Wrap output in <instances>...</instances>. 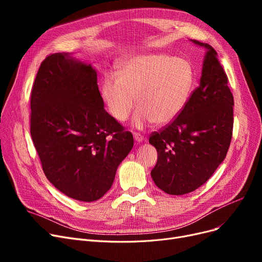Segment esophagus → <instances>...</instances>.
Returning a JSON list of instances; mask_svg holds the SVG:
<instances>
[{
	"instance_id": "1",
	"label": "esophagus",
	"mask_w": 262,
	"mask_h": 262,
	"mask_svg": "<svg viewBox=\"0 0 262 262\" xmlns=\"http://www.w3.org/2000/svg\"><path fill=\"white\" fill-rule=\"evenodd\" d=\"M134 139L137 141V142H142L143 141V136L138 134V133H134Z\"/></svg>"
}]
</instances>
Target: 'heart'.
<instances>
[{"label":"heart","instance_id":"1","mask_svg":"<svg viewBox=\"0 0 262 262\" xmlns=\"http://www.w3.org/2000/svg\"><path fill=\"white\" fill-rule=\"evenodd\" d=\"M193 81L190 64L169 55H139L118 64V76L107 74L102 96L109 114L119 122L138 106L134 124L139 128L172 122L184 109Z\"/></svg>","mask_w":262,"mask_h":262}]
</instances>
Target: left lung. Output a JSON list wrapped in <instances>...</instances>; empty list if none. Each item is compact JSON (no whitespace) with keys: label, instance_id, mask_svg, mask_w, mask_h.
Listing matches in <instances>:
<instances>
[{"label":"left lung","instance_id":"8db88e82","mask_svg":"<svg viewBox=\"0 0 262 262\" xmlns=\"http://www.w3.org/2000/svg\"><path fill=\"white\" fill-rule=\"evenodd\" d=\"M191 41L207 49L200 86L182 113L148 139L158 153L150 175L172 195L189 193L209 180L226 157L233 127V96L217 53L207 43Z\"/></svg>","mask_w":262,"mask_h":262}]
</instances>
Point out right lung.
I'll return each mask as SVG.
<instances>
[{
	"instance_id": "right-lung-1",
	"label": "right lung",
	"mask_w": 262,
	"mask_h": 262,
	"mask_svg": "<svg viewBox=\"0 0 262 262\" xmlns=\"http://www.w3.org/2000/svg\"><path fill=\"white\" fill-rule=\"evenodd\" d=\"M31 136L50 183L81 202L106 193L134 145L132 133L104 109L92 66L64 53L40 64L31 94Z\"/></svg>"
}]
</instances>
